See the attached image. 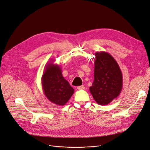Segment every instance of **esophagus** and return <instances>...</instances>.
Returning a JSON list of instances; mask_svg holds the SVG:
<instances>
[{"mask_svg": "<svg viewBox=\"0 0 150 150\" xmlns=\"http://www.w3.org/2000/svg\"><path fill=\"white\" fill-rule=\"evenodd\" d=\"M77 89H78V90H83V89H85V86L82 85V86H78V87H77Z\"/></svg>", "mask_w": 150, "mask_h": 150, "instance_id": "obj_1", "label": "esophagus"}]
</instances>
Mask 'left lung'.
<instances>
[{
	"mask_svg": "<svg viewBox=\"0 0 150 150\" xmlns=\"http://www.w3.org/2000/svg\"><path fill=\"white\" fill-rule=\"evenodd\" d=\"M95 55L94 80L89 91L96 103L106 105L122 92V73L117 61L108 52L101 51Z\"/></svg>",
	"mask_w": 150,
	"mask_h": 150,
	"instance_id": "1",
	"label": "left lung"
}]
</instances>
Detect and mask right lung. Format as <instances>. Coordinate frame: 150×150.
<instances>
[{"mask_svg": "<svg viewBox=\"0 0 150 150\" xmlns=\"http://www.w3.org/2000/svg\"><path fill=\"white\" fill-rule=\"evenodd\" d=\"M54 60H50L45 67L42 77V86L46 97L49 101L63 106L69 101L74 92V89L62 74V70Z\"/></svg>", "mask_w": 150, "mask_h": 150, "instance_id": "right-lung-1", "label": "right lung"}]
</instances>
